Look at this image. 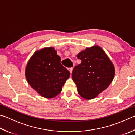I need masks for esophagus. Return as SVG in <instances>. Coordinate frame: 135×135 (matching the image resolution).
Here are the masks:
<instances>
[{
    "mask_svg": "<svg viewBox=\"0 0 135 135\" xmlns=\"http://www.w3.org/2000/svg\"><path fill=\"white\" fill-rule=\"evenodd\" d=\"M73 68H70L69 69H68V70H69V71H70V73H71V74L72 72H73Z\"/></svg>",
    "mask_w": 135,
    "mask_h": 135,
    "instance_id": "esophagus-1",
    "label": "esophagus"
}]
</instances>
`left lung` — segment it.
<instances>
[{
	"label": "left lung",
	"instance_id": "obj_1",
	"mask_svg": "<svg viewBox=\"0 0 135 135\" xmlns=\"http://www.w3.org/2000/svg\"><path fill=\"white\" fill-rule=\"evenodd\" d=\"M77 57L81 63L73 69L72 79L81 96L86 100L94 99L111 84L115 74L114 66L98 45L86 48Z\"/></svg>",
	"mask_w": 135,
	"mask_h": 135
}]
</instances>
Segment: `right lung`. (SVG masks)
Masks as SVG:
<instances>
[{
    "instance_id": "1",
    "label": "right lung",
    "mask_w": 135,
    "mask_h": 135,
    "mask_svg": "<svg viewBox=\"0 0 135 135\" xmlns=\"http://www.w3.org/2000/svg\"><path fill=\"white\" fill-rule=\"evenodd\" d=\"M53 47L36 51L25 67L28 84L41 96L51 99L59 94L70 73L63 67Z\"/></svg>"
}]
</instances>
